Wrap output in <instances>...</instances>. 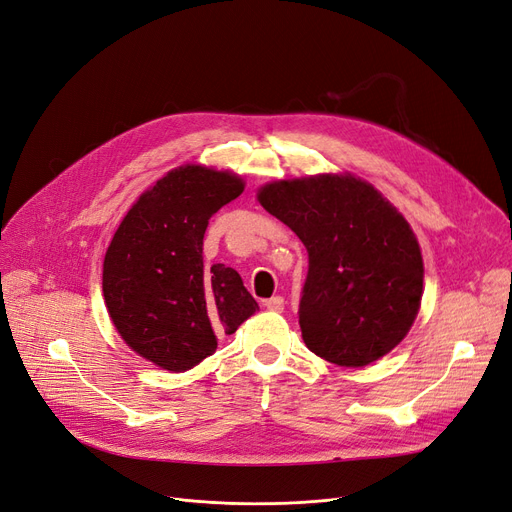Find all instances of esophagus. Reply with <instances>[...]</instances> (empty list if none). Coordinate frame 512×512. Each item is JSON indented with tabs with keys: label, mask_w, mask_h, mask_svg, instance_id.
<instances>
[{
	"label": "esophagus",
	"mask_w": 512,
	"mask_h": 512,
	"mask_svg": "<svg viewBox=\"0 0 512 512\" xmlns=\"http://www.w3.org/2000/svg\"><path fill=\"white\" fill-rule=\"evenodd\" d=\"M263 305L270 311H282L284 309V299L282 297H272V299H267Z\"/></svg>",
	"instance_id": "34e87169"
}]
</instances>
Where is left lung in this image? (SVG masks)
I'll return each instance as SVG.
<instances>
[{
    "instance_id": "obj_1",
    "label": "left lung",
    "mask_w": 512,
    "mask_h": 512,
    "mask_svg": "<svg viewBox=\"0 0 512 512\" xmlns=\"http://www.w3.org/2000/svg\"><path fill=\"white\" fill-rule=\"evenodd\" d=\"M257 199L309 253L299 305L309 351L340 367L388 355L411 330L423 294L409 222L351 174L278 180L261 186Z\"/></svg>"
}]
</instances>
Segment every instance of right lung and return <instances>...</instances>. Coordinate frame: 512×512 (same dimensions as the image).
Instances as JSON below:
<instances>
[{"label":"right lung","mask_w":512,"mask_h":512,"mask_svg":"<svg viewBox=\"0 0 512 512\" xmlns=\"http://www.w3.org/2000/svg\"><path fill=\"white\" fill-rule=\"evenodd\" d=\"M242 191L236 174L180 166L139 197L107 247V313L132 351L161 369L195 367L259 309L236 270L203 265L209 218Z\"/></svg>","instance_id":"obj_1"}]
</instances>
